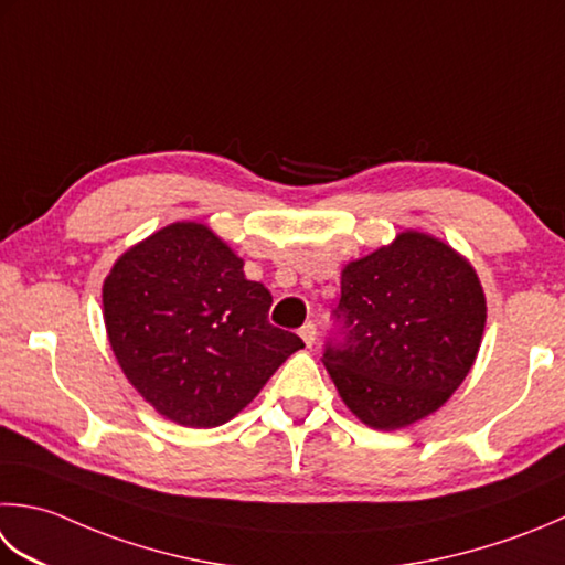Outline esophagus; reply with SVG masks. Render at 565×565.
I'll return each instance as SVG.
<instances>
[{
  "label": "esophagus",
  "mask_w": 565,
  "mask_h": 565,
  "mask_svg": "<svg viewBox=\"0 0 565 565\" xmlns=\"http://www.w3.org/2000/svg\"><path fill=\"white\" fill-rule=\"evenodd\" d=\"M298 335L303 338V342H306V348H311L313 342H316V326L313 323H306L301 330H298Z\"/></svg>",
  "instance_id": "1"
}]
</instances>
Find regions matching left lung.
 I'll return each mask as SVG.
<instances>
[{"mask_svg":"<svg viewBox=\"0 0 565 565\" xmlns=\"http://www.w3.org/2000/svg\"><path fill=\"white\" fill-rule=\"evenodd\" d=\"M323 364L362 424L394 430L444 406L478 358L488 306L466 257L426 232L350 262Z\"/></svg>","mask_w":565,"mask_h":565,"instance_id":"1","label":"left lung"}]
</instances>
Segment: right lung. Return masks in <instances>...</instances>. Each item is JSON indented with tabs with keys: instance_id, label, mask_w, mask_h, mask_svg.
Wrapping results in <instances>:
<instances>
[{
	"instance_id": "1",
	"label": "right lung",
	"mask_w": 565,
	"mask_h": 565,
	"mask_svg": "<svg viewBox=\"0 0 565 565\" xmlns=\"http://www.w3.org/2000/svg\"><path fill=\"white\" fill-rule=\"evenodd\" d=\"M242 267L210 227L173 223L127 249L107 274L105 328L119 367L175 424H227L303 348L269 323L271 294Z\"/></svg>"
}]
</instances>
